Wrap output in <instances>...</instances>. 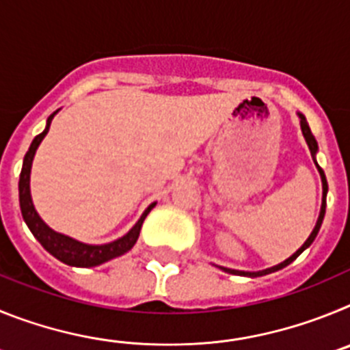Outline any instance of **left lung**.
I'll return each instance as SVG.
<instances>
[{"instance_id":"left-lung-1","label":"left lung","mask_w":350,"mask_h":350,"mask_svg":"<svg viewBox=\"0 0 350 350\" xmlns=\"http://www.w3.org/2000/svg\"><path fill=\"white\" fill-rule=\"evenodd\" d=\"M298 117H299V126H301V133L303 137H305V142H307L308 148H310V154H312V159H314L315 166H317V170H319V175H321V182H323V203H321V212H319V217H317V222H315V228L312 230L310 237L305 240V243H303L301 247H299L298 250H296L295 254L291 256V258H287L286 261L279 262V265H275V267L271 268H267V270H259V271H242V270H231V268H224V267H219L221 270H224L226 273H231V275H242V277H250V279H254V277H262V275H268V273H273V271H279L282 270V268H286L287 265H291V262L295 261L296 258H298L299 254H301L303 250L308 249V247L312 245V242L315 240V237H317V233H319L321 230V224H323V219H324V213H326V194H327V182H326V175H324L323 168H321L319 165H317V161H315V154H317V150H319V147H317V142H315L314 135H312L310 128H308V122L307 119H305V116L303 113L298 112Z\"/></svg>"}]
</instances>
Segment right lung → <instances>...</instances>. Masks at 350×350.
<instances>
[{
	"instance_id": "right-lung-1",
	"label": "right lung",
	"mask_w": 350,
	"mask_h": 350,
	"mask_svg": "<svg viewBox=\"0 0 350 350\" xmlns=\"http://www.w3.org/2000/svg\"><path fill=\"white\" fill-rule=\"evenodd\" d=\"M59 110H55L52 116H49L47 126L40 133L38 137H35V140L31 142L29 150L26 152L23 161V170H21V178H18V202H21V212H23V219L27 224V228L31 230V233L35 234V238L42 243V247L47 252H51L55 259H59L64 265H70V267H79V268H91L98 267V265H103V262L110 261L113 258H119V256L126 254L128 250L133 249V245L137 243L138 237H140L142 224H144L145 217L148 215V212L156 206V202L150 203V205L145 208V212L142 213V217L138 219L137 224L133 226L131 230L124 234V237L117 238L113 242L101 243V245H92V243H83L75 240V238L68 237V234L57 233L52 228H49L43 219L40 217L38 212H36L35 205H33V198H31V166H33V159H35L36 148L42 144V140L45 138V135L49 133L51 128V122L54 119L55 113Z\"/></svg>"
}]
</instances>
